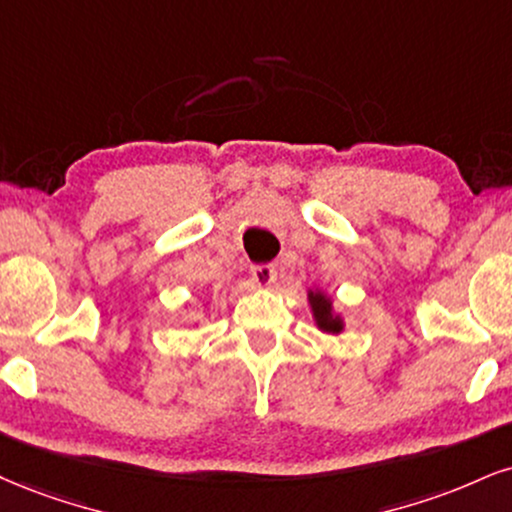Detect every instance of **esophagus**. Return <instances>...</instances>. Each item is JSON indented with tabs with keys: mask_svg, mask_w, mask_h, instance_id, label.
Returning a JSON list of instances; mask_svg holds the SVG:
<instances>
[{
	"mask_svg": "<svg viewBox=\"0 0 512 512\" xmlns=\"http://www.w3.org/2000/svg\"><path fill=\"white\" fill-rule=\"evenodd\" d=\"M252 281H255L260 288H269L276 281L274 267H269V264H260V267H252Z\"/></svg>",
	"mask_w": 512,
	"mask_h": 512,
	"instance_id": "esophagus-1",
	"label": "esophagus"
}]
</instances>
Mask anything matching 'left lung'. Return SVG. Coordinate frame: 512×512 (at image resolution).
Wrapping results in <instances>:
<instances>
[{
    "label": "left lung",
    "mask_w": 512,
    "mask_h": 512,
    "mask_svg": "<svg viewBox=\"0 0 512 512\" xmlns=\"http://www.w3.org/2000/svg\"><path fill=\"white\" fill-rule=\"evenodd\" d=\"M310 300H312V310H315L319 329L331 331V334H338V331H341V322L331 317V303H329V300H326L322 293H310Z\"/></svg>",
    "instance_id": "left-lung-1"
}]
</instances>
